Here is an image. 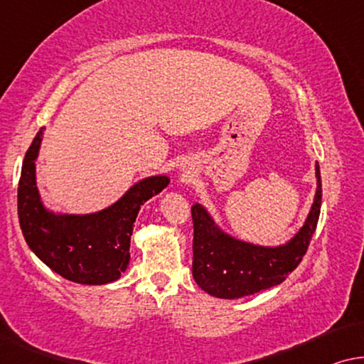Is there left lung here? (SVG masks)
Returning <instances> with one entry per match:
<instances>
[{"instance_id":"obj_1","label":"left lung","mask_w":364,"mask_h":364,"mask_svg":"<svg viewBox=\"0 0 364 364\" xmlns=\"http://www.w3.org/2000/svg\"><path fill=\"white\" fill-rule=\"evenodd\" d=\"M316 193L304 226L282 245H257L235 239L214 223L206 208L191 206L193 277L209 295L240 299L282 284L301 262L316 229L321 208L320 166L315 165Z\"/></svg>"}]
</instances>
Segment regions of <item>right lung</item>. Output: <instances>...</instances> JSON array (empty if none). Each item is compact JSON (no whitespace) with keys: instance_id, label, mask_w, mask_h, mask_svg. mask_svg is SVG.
<instances>
[{"instance_id":"obj_1","label":"right lung","mask_w":364,"mask_h":364,"mask_svg":"<svg viewBox=\"0 0 364 364\" xmlns=\"http://www.w3.org/2000/svg\"><path fill=\"white\" fill-rule=\"evenodd\" d=\"M41 129L24 156L18 186L19 226L29 249L60 277L84 285L115 282L130 262V237L138 211L168 186L158 175L138 181L112 206L90 214L53 213L36 186Z\"/></svg>"}]
</instances>
